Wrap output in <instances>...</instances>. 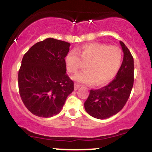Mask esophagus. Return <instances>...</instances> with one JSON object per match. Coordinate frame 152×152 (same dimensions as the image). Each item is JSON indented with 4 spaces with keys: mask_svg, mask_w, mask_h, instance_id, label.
I'll list each match as a JSON object with an SVG mask.
<instances>
[{
    "mask_svg": "<svg viewBox=\"0 0 152 152\" xmlns=\"http://www.w3.org/2000/svg\"><path fill=\"white\" fill-rule=\"evenodd\" d=\"M79 87H80V85H79V84H77V83H75L74 84V89H75V90H77L79 88Z\"/></svg>",
    "mask_w": 152,
    "mask_h": 152,
    "instance_id": "34e87169",
    "label": "esophagus"
}]
</instances>
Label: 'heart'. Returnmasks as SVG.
<instances>
[{
	"label": "heart",
	"instance_id": "obj_1",
	"mask_svg": "<svg viewBox=\"0 0 152 152\" xmlns=\"http://www.w3.org/2000/svg\"><path fill=\"white\" fill-rule=\"evenodd\" d=\"M122 52L118 47L99 42H91L70 50L65 58V66L70 73H76L87 62V70L73 77L78 83L85 85H104L112 80L118 72L122 63Z\"/></svg>",
	"mask_w": 152,
	"mask_h": 152
}]
</instances>
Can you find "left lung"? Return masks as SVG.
I'll return each instance as SVG.
<instances>
[{"label":"left lung","instance_id":"1","mask_svg":"<svg viewBox=\"0 0 152 152\" xmlns=\"http://www.w3.org/2000/svg\"><path fill=\"white\" fill-rule=\"evenodd\" d=\"M124 52L123 62L115 79L107 86L90 90L85 102L86 112L97 119L109 118L123 109L134 83V59L128 48L120 41Z\"/></svg>","mask_w":152,"mask_h":152}]
</instances>
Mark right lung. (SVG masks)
<instances>
[{"label": "right lung", "mask_w": 152, "mask_h": 152, "mask_svg": "<svg viewBox=\"0 0 152 152\" xmlns=\"http://www.w3.org/2000/svg\"><path fill=\"white\" fill-rule=\"evenodd\" d=\"M70 45L65 41L47 38L24 54L18 87L24 105L34 115L50 118L59 114L74 90L65 62Z\"/></svg>", "instance_id": "obj_1"}]
</instances>
